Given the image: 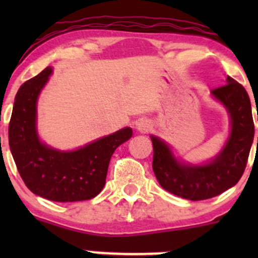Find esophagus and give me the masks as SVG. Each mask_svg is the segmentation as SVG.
I'll use <instances>...</instances> for the list:
<instances>
[{"instance_id":"esophagus-1","label":"esophagus","mask_w":258,"mask_h":258,"mask_svg":"<svg viewBox=\"0 0 258 258\" xmlns=\"http://www.w3.org/2000/svg\"><path fill=\"white\" fill-rule=\"evenodd\" d=\"M137 131H140L141 134H146V132H148L151 130V123L148 121H141L137 123Z\"/></svg>"}]
</instances>
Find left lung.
<instances>
[{
	"instance_id": "obj_1",
	"label": "left lung",
	"mask_w": 258,
	"mask_h": 258,
	"mask_svg": "<svg viewBox=\"0 0 258 258\" xmlns=\"http://www.w3.org/2000/svg\"><path fill=\"white\" fill-rule=\"evenodd\" d=\"M227 82L212 90V95L226 106L231 116L230 139L212 162L202 166L179 163L165 142L151 137L153 172L166 191L182 199L201 201L231 188L243 175L254 136L251 102L241 83L231 77H227Z\"/></svg>"
}]
</instances>
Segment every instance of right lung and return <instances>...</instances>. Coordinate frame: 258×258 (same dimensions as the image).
I'll return each mask as SVG.
<instances>
[{"instance_id":"right-lung-1","label":"right lung","mask_w":258,"mask_h":258,"mask_svg":"<svg viewBox=\"0 0 258 258\" xmlns=\"http://www.w3.org/2000/svg\"><path fill=\"white\" fill-rule=\"evenodd\" d=\"M52 69L47 67L18 90L9 124L15 163L30 191L56 202L91 200L102 191L114 150L131 139L126 127L72 152L41 144L36 132V103Z\"/></svg>"}]
</instances>
